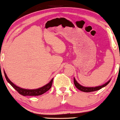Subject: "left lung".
<instances>
[{"label":"left lung","mask_w":120,"mask_h":120,"mask_svg":"<svg viewBox=\"0 0 120 120\" xmlns=\"http://www.w3.org/2000/svg\"><path fill=\"white\" fill-rule=\"evenodd\" d=\"M111 80V79H110L108 82H107L106 83L103 84L102 85H101V86H98L96 87H85L80 85L77 81L75 80V78L74 77V85H75V86L78 89H79V90L82 91H83V92H86V93H89V92H93V91H95L100 90V89H101V88L107 86V85L109 83Z\"/></svg>","instance_id":"8db88e82"}]
</instances>
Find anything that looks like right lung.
Returning <instances> with one entry per match:
<instances>
[{
	"mask_svg": "<svg viewBox=\"0 0 120 120\" xmlns=\"http://www.w3.org/2000/svg\"><path fill=\"white\" fill-rule=\"evenodd\" d=\"M4 73L5 77L6 78L7 82L10 84L11 86L13 87V88L16 90L19 94H20L21 95L23 96H38L41 95L43 94L44 93H45L48 90H49L51 89L52 86V82H53V79L52 78V79L51 80L50 82L47 84H46V85L43 86L41 87L38 88L37 89H22V88H21L20 87L16 86V85H15L13 82H11V81H10V79L8 78V77L6 73H5V71H4Z\"/></svg>",
	"mask_w": 120,
	"mask_h": 120,
	"instance_id": "obj_1",
	"label": "right lung"
}]
</instances>
